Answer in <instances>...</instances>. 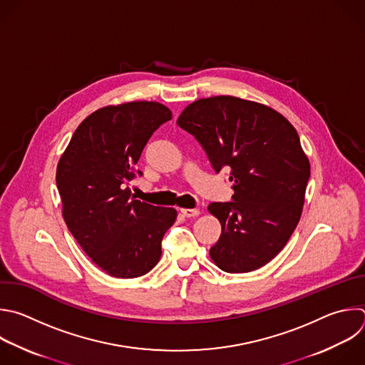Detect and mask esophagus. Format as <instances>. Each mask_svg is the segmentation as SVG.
<instances>
[{"label": "esophagus", "mask_w": 365, "mask_h": 365, "mask_svg": "<svg viewBox=\"0 0 365 365\" xmlns=\"http://www.w3.org/2000/svg\"><path fill=\"white\" fill-rule=\"evenodd\" d=\"M180 213H182L185 217H195V216H197L200 212H199V209H180Z\"/></svg>", "instance_id": "34e87169"}]
</instances>
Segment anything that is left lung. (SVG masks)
I'll return each mask as SVG.
<instances>
[{
	"instance_id": "1",
	"label": "left lung",
	"mask_w": 365,
	"mask_h": 365,
	"mask_svg": "<svg viewBox=\"0 0 365 365\" xmlns=\"http://www.w3.org/2000/svg\"><path fill=\"white\" fill-rule=\"evenodd\" d=\"M176 123L195 136L216 173L229 169L233 202L207 210L222 226L210 248L225 272H251L272 261L295 230L305 202L309 162L299 136L277 110L233 96L190 103Z\"/></svg>"
}]
</instances>
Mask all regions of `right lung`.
<instances>
[{
	"instance_id": "obj_1",
	"label": "right lung",
	"mask_w": 365,
	"mask_h": 365,
	"mask_svg": "<svg viewBox=\"0 0 365 365\" xmlns=\"http://www.w3.org/2000/svg\"><path fill=\"white\" fill-rule=\"evenodd\" d=\"M170 118L172 111L156 101L101 107L81 121L58 160L66 225L110 277L129 279L152 271L163 235L176 220V209L140 202L128 187L148 140Z\"/></svg>"
}]
</instances>
